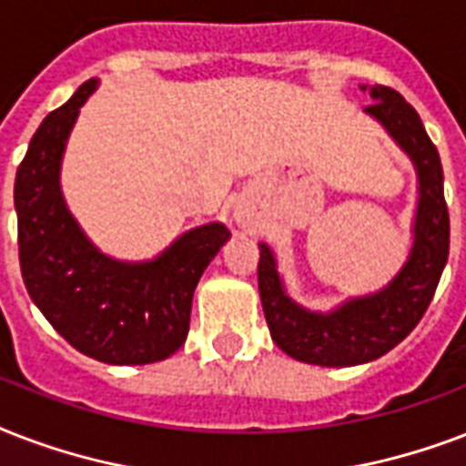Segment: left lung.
Listing matches in <instances>:
<instances>
[{"instance_id":"1","label":"left lung","mask_w":466,"mask_h":466,"mask_svg":"<svg viewBox=\"0 0 466 466\" xmlns=\"http://www.w3.org/2000/svg\"><path fill=\"white\" fill-rule=\"evenodd\" d=\"M367 106L406 153L413 157L420 179L416 243L401 274L374 297L350 301L335 313L320 316L299 309L284 294L274 258L259 245L258 284L262 311L272 340L294 360L323 367H350L377 360L396 348L423 319L450 255V214L442 194V165L418 111L396 89L371 86Z\"/></svg>"}]
</instances>
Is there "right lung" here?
<instances>
[{"label": "right lung", "instance_id": "right-lung-1", "mask_svg": "<svg viewBox=\"0 0 466 466\" xmlns=\"http://www.w3.org/2000/svg\"><path fill=\"white\" fill-rule=\"evenodd\" d=\"M95 86L85 82L43 118L16 169L21 277L50 326L82 355L106 364L160 362L187 340L194 289L230 233L221 223L194 228L146 265H121L89 245L65 208L57 169Z\"/></svg>", "mask_w": 466, "mask_h": 466}]
</instances>
